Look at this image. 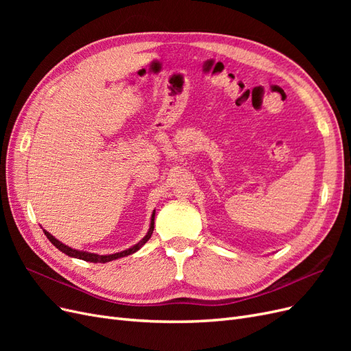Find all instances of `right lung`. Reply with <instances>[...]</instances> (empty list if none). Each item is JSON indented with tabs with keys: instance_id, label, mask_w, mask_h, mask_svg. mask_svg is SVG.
<instances>
[{
	"instance_id": "right-lung-1",
	"label": "right lung",
	"mask_w": 351,
	"mask_h": 351,
	"mask_svg": "<svg viewBox=\"0 0 351 351\" xmlns=\"http://www.w3.org/2000/svg\"><path fill=\"white\" fill-rule=\"evenodd\" d=\"M154 221H155V210L152 212V218H151V227H149V231L146 232V236L137 243L134 244V246H132L130 249L127 250H123V252H119V253H114V254H97V253H89V252H83V250H76V249H71L69 246H66L64 243H61L60 240H57L54 236H51L48 231L44 230L45 236L48 237V240L54 244V246L61 250L62 253H66L67 256H71V258H77V259H82V261H86V262H93V263H105V262H111V261H115L119 258H124V256H129V254L134 253L139 250L143 244L151 239L152 232H154Z\"/></svg>"
}]
</instances>
